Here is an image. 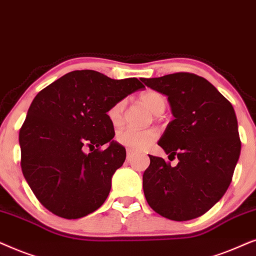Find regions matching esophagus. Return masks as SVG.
Masks as SVG:
<instances>
[{
  "label": "esophagus",
  "instance_id": "34e87169",
  "mask_svg": "<svg viewBox=\"0 0 256 256\" xmlns=\"http://www.w3.org/2000/svg\"><path fill=\"white\" fill-rule=\"evenodd\" d=\"M128 160H131V158H132V156H134V151H132L131 148H128Z\"/></svg>",
  "mask_w": 256,
  "mask_h": 256
}]
</instances>
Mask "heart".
I'll list each match as a JSON object with an SVG mask.
<instances>
[{
  "label": "heart",
  "mask_w": 256,
  "mask_h": 256,
  "mask_svg": "<svg viewBox=\"0 0 256 256\" xmlns=\"http://www.w3.org/2000/svg\"><path fill=\"white\" fill-rule=\"evenodd\" d=\"M140 100L150 111L154 114H162L166 108V98L160 92L156 91H146L140 94ZM125 108V100H119L111 106L108 112V119L114 126H119L122 122V114ZM158 138V132L154 128H148V130H136V128H124L119 131L117 134V139L120 144L128 146L132 150H145L152 144L156 139Z\"/></svg>",
  "instance_id": "1"
}]
</instances>
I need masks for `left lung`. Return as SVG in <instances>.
<instances>
[{"instance_id": "1", "label": "left lung", "mask_w": 256, "mask_h": 256, "mask_svg": "<svg viewBox=\"0 0 256 256\" xmlns=\"http://www.w3.org/2000/svg\"><path fill=\"white\" fill-rule=\"evenodd\" d=\"M168 96L174 119L158 145L179 162L172 168L148 156L142 188L153 210L174 221L192 220L219 202L230 186L241 152L238 120L232 104L205 78L176 72L142 78Z\"/></svg>"}]
</instances>
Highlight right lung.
I'll use <instances>...</instances> for the list:
<instances>
[{
  "label": "right lung",
  "instance_id": "add662e5",
  "mask_svg": "<svg viewBox=\"0 0 256 256\" xmlns=\"http://www.w3.org/2000/svg\"><path fill=\"white\" fill-rule=\"evenodd\" d=\"M145 88L137 78L112 80L94 70H76L34 98L20 131L23 176L40 202L66 219L94 212L110 193L125 148L114 140L108 112ZM106 144L108 148L100 150ZM90 147L94 151L86 154Z\"/></svg>",
  "mask_w": 256,
  "mask_h": 256
}]
</instances>
